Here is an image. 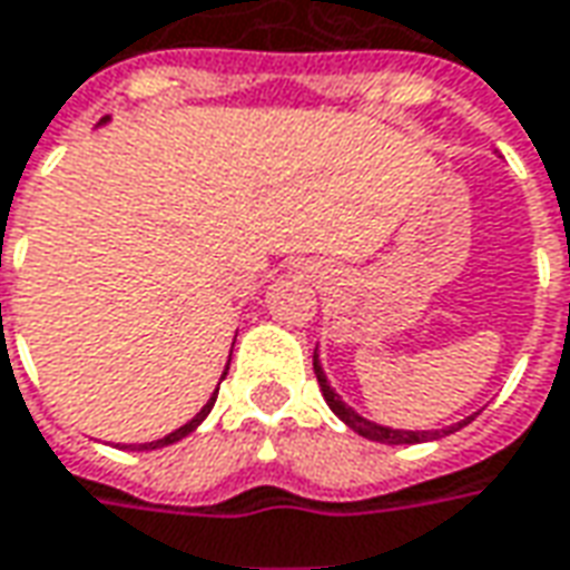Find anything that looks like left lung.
<instances>
[{
	"label": "left lung",
	"mask_w": 570,
	"mask_h": 570,
	"mask_svg": "<svg viewBox=\"0 0 570 570\" xmlns=\"http://www.w3.org/2000/svg\"><path fill=\"white\" fill-rule=\"evenodd\" d=\"M312 365H315V377L317 383H321V393H324V402L331 405V412H334L346 428H352V431L358 433V436H365V440H374V443H386V446H412V443H431V440H443V436H449V433L462 431L464 424H471L474 421V415L462 417V421H455V424H449V428H440V431H396V428H383V424H377V421H367V417H362L355 409H350L343 399H340V393H336L334 386H331V381H327V374H324V367H321V358H317V350L315 355H312Z\"/></svg>",
	"instance_id": "obj_1"
}]
</instances>
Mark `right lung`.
I'll use <instances>...</instances> for the list:
<instances>
[{
  "instance_id": "1",
  "label": "right lung",
  "mask_w": 570,
  "mask_h": 570,
  "mask_svg": "<svg viewBox=\"0 0 570 570\" xmlns=\"http://www.w3.org/2000/svg\"><path fill=\"white\" fill-rule=\"evenodd\" d=\"M108 121H111V118H102V121H99V127H102V124H108ZM230 352H234V350H230ZM227 365H230V362H227ZM224 377H227V367H224V374H220V381H224ZM215 399H218V393H212V399L205 402L203 409H199L196 415L189 417V421H187V424H184V428H177V431H171V433H168V436H161V440H153V443H134V446H127V449H137V452H149V449L171 446V443H177V440H184V436H189V433L196 431V428L203 424L205 417H208V412L215 409Z\"/></svg>"
}]
</instances>
